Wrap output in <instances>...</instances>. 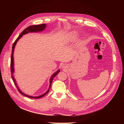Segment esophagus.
Returning <instances> with one entry per match:
<instances>
[{"mask_svg": "<svg viewBox=\"0 0 124 124\" xmlns=\"http://www.w3.org/2000/svg\"><path fill=\"white\" fill-rule=\"evenodd\" d=\"M64 65H62V68H64Z\"/></svg>", "mask_w": 124, "mask_h": 124, "instance_id": "34e87169", "label": "esophagus"}]
</instances>
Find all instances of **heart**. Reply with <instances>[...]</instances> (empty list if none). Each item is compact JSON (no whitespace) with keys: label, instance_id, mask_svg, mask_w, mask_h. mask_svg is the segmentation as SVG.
<instances>
[{"label":"heart","instance_id":"1","mask_svg":"<svg viewBox=\"0 0 124 124\" xmlns=\"http://www.w3.org/2000/svg\"><path fill=\"white\" fill-rule=\"evenodd\" d=\"M78 33L76 31H73L67 33L65 37V42L70 43L74 42L78 38Z\"/></svg>","mask_w":124,"mask_h":124}]
</instances>
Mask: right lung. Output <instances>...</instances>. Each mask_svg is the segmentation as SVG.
Wrapping results in <instances>:
<instances>
[{"instance_id":"1","label":"right lung","mask_w":124,"mask_h":124,"mask_svg":"<svg viewBox=\"0 0 124 124\" xmlns=\"http://www.w3.org/2000/svg\"><path fill=\"white\" fill-rule=\"evenodd\" d=\"M46 24H40V25H32V26H31L30 27H27L26 29H25L18 36V38L16 39V40H15V41L14 42V43H13V45L12 46V53H11V63H10V68H11V77L12 78V80L14 83L15 85H16V86L17 87V88L18 89V91H19V92L23 95H24L27 97H29L30 98H34V99H38V98H40L43 96H44V95H45L47 93H49L50 89L51 88V87L52 86V83L53 80V78L56 76L59 72H60V70L59 69L58 70L56 71V72H55L51 76V78L50 79V86L49 87L48 89V90L43 94L40 95L39 96H31V95H28L27 94L24 93H23L22 92V91L20 90V89L19 88V87H18L17 84L16 83V81L15 80V79L14 78V76H13V74L14 72V49L15 47V46L17 43L18 40L22 37V36L25 34H26L27 33H29V32H40V31H44L45 30V29L46 28Z\"/></svg>"}]
</instances>
